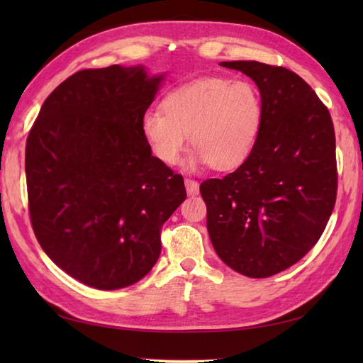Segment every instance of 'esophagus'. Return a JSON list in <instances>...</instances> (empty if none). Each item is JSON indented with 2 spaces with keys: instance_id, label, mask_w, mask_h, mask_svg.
I'll return each instance as SVG.
<instances>
[{
  "instance_id": "34e87169",
  "label": "esophagus",
  "mask_w": 363,
  "mask_h": 363,
  "mask_svg": "<svg viewBox=\"0 0 363 363\" xmlns=\"http://www.w3.org/2000/svg\"><path fill=\"white\" fill-rule=\"evenodd\" d=\"M186 189L190 196H196L199 194V184L194 179H186Z\"/></svg>"
}]
</instances>
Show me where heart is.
<instances>
[{"instance_id":"obj_1","label":"heart","mask_w":363,"mask_h":363,"mask_svg":"<svg viewBox=\"0 0 363 363\" xmlns=\"http://www.w3.org/2000/svg\"><path fill=\"white\" fill-rule=\"evenodd\" d=\"M265 120L264 99L256 84L228 76H203L176 86L162 109H148L140 120L145 142L162 164L174 165L184 146L194 150L186 167L211 164L235 168L250 157Z\"/></svg>"}]
</instances>
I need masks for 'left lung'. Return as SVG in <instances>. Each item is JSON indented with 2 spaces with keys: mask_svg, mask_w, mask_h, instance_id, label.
Instances as JSON below:
<instances>
[{
  "mask_svg": "<svg viewBox=\"0 0 363 363\" xmlns=\"http://www.w3.org/2000/svg\"><path fill=\"white\" fill-rule=\"evenodd\" d=\"M256 82L265 120L250 157L199 191L218 257L248 277L295 265L318 242L337 196L335 134L326 106L296 73L256 60L220 62Z\"/></svg>",
  "mask_w": 363,
  "mask_h": 363,
  "instance_id": "1",
  "label": "left lung"
}]
</instances>
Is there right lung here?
Returning <instances> with one entry per match:
<instances>
[{
	"label": "right lung",
	"mask_w": 363,
	"mask_h": 363,
	"mask_svg": "<svg viewBox=\"0 0 363 363\" xmlns=\"http://www.w3.org/2000/svg\"><path fill=\"white\" fill-rule=\"evenodd\" d=\"M165 74L143 65L82 70L45 99L26 142L34 234L54 264L98 290L156 265L160 226L187 198L140 129Z\"/></svg>",
	"instance_id": "obj_1"
}]
</instances>
